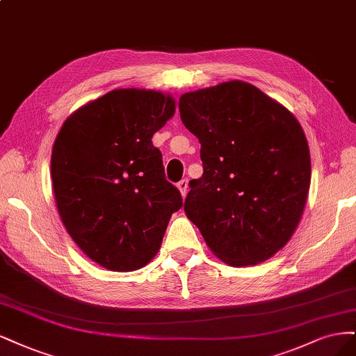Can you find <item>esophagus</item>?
<instances>
[{"label":"esophagus","mask_w":356,"mask_h":356,"mask_svg":"<svg viewBox=\"0 0 356 356\" xmlns=\"http://www.w3.org/2000/svg\"><path fill=\"white\" fill-rule=\"evenodd\" d=\"M177 188H179V191H180V193L183 195V197H186L188 189H189V183H188V179H183V180H180V181L177 183Z\"/></svg>","instance_id":"34e87169"}]
</instances>
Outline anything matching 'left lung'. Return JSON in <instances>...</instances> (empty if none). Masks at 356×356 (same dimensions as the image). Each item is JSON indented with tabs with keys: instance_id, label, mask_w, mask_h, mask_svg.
I'll list each match as a JSON object with an SVG mask.
<instances>
[{
	"instance_id": "1",
	"label": "left lung",
	"mask_w": 356,
	"mask_h": 356,
	"mask_svg": "<svg viewBox=\"0 0 356 356\" xmlns=\"http://www.w3.org/2000/svg\"><path fill=\"white\" fill-rule=\"evenodd\" d=\"M179 111L198 137L204 167L189 181L188 219L227 265L268 260L289 243L307 200L311 154L302 125L238 79L181 95Z\"/></svg>"
}]
</instances>
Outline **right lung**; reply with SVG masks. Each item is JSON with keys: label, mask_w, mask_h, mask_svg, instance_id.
I'll return each mask as SVG.
<instances>
[{"label": "right lung", "mask_w": 356, "mask_h": 356, "mask_svg": "<svg viewBox=\"0 0 356 356\" xmlns=\"http://www.w3.org/2000/svg\"><path fill=\"white\" fill-rule=\"evenodd\" d=\"M175 111V99L161 91L118 88L76 109L56 137L51 180L60 219L75 244L109 270L147 265L181 207L152 145Z\"/></svg>", "instance_id": "1"}]
</instances>
